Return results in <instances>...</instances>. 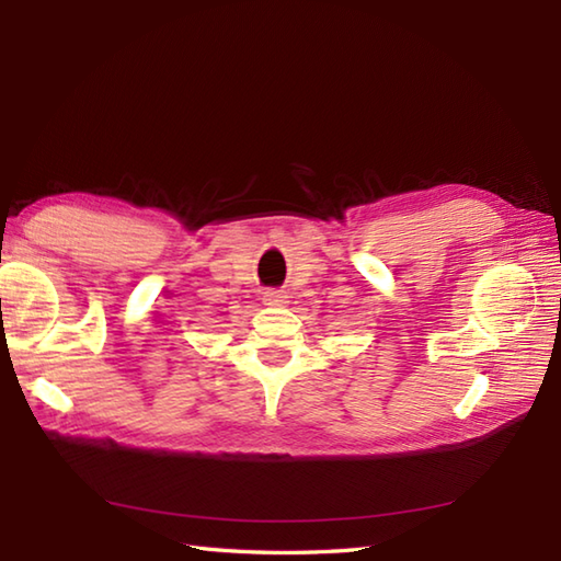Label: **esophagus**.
Instances as JSON below:
<instances>
[{"mask_svg": "<svg viewBox=\"0 0 561 561\" xmlns=\"http://www.w3.org/2000/svg\"><path fill=\"white\" fill-rule=\"evenodd\" d=\"M287 299H289L287 291H279V289H267L265 294H262V304L265 306H284V304H289Z\"/></svg>", "mask_w": 561, "mask_h": 561, "instance_id": "1", "label": "esophagus"}]
</instances>
